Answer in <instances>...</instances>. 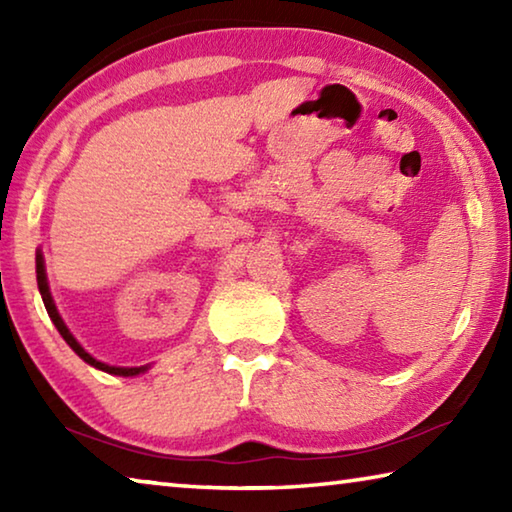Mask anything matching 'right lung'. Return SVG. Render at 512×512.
Instances as JSON below:
<instances>
[{
	"instance_id": "1",
	"label": "right lung",
	"mask_w": 512,
	"mask_h": 512,
	"mask_svg": "<svg viewBox=\"0 0 512 512\" xmlns=\"http://www.w3.org/2000/svg\"><path fill=\"white\" fill-rule=\"evenodd\" d=\"M36 277H38V289H40V296H42V302H45L47 307V314L51 318V323L56 325V329L60 332V336H63L65 343L72 348L79 357L90 363L92 368H99L103 372H110V375H117V377H135V375H142V372H146L151 368V363H146V366H135V368H124V366H110V363H103L99 359H94L90 352H85L83 345L74 339V334L69 332V327L65 325V320L60 318L58 309H56V302L54 298H51V291H49V282H47V268H45V257H42V250L38 248L36 250Z\"/></svg>"
}]
</instances>
